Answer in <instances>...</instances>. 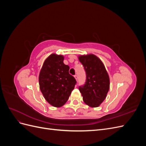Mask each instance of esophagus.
<instances>
[{
  "label": "esophagus",
  "instance_id": "esophagus-1",
  "mask_svg": "<svg viewBox=\"0 0 146 146\" xmlns=\"http://www.w3.org/2000/svg\"><path fill=\"white\" fill-rule=\"evenodd\" d=\"M74 77H75V78H76V80H78V76H77V75H74Z\"/></svg>",
  "mask_w": 146,
  "mask_h": 146
}]
</instances>
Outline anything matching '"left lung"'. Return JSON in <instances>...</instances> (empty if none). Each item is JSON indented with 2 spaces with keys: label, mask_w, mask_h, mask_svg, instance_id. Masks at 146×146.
<instances>
[{
  "label": "left lung",
  "mask_w": 146,
  "mask_h": 146,
  "mask_svg": "<svg viewBox=\"0 0 146 146\" xmlns=\"http://www.w3.org/2000/svg\"><path fill=\"white\" fill-rule=\"evenodd\" d=\"M79 61L86 73V82L78 87L84 102L90 107H98L102 103L110 88L108 74L101 60L90 54L80 56Z\"/></svg>",
  "instance_id": "obj_1"
}]
</instances>
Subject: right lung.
<instances>
[{"instance_id":"1","label":"right lung","mask_w":146,"mask_h":146,"mask_svg":"<svg viewBox=\"0 0 146 146\" xmlns=\"http://www.w3.org/2000/svg\"><path fill=\"white\" fill-rule=\"evenodd\" d=\"M62 55L52 54L45 60L39 73V88L46 100L55 107L68 101L77 81L69 73V66Z\"/></svg>"}]
</instances>
